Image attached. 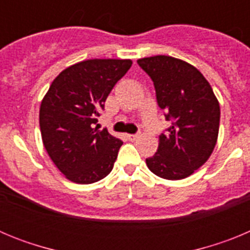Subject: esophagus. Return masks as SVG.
Listing matches in <instances>:
<instances>
[{
  "label": "esophagus",
  "instance_id": "34e87169",
  "mask_svg": "<svg viewBox=\"0 0 250 250\" xmlns=\"http://www.w3.org/2000/svg\"><path fill=\"white\" fill-rule=\"evenodd\" d=\"M126 138L129 139L130 141H134V140H136V139L139 138V134H127Z\"/></svg>",
  "mask_w": 250,
  "mask_h": 250
}]
</instances>
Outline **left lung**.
I'll use <instances>...</instances> for the list:
<instances>
[{"mask_svg":"<svg viewBox=\"0 0 250 250\" xmlns=\"http://www.w3.org/2000/svg\"><path fill=\"white\" fill-rule=\"evenodd\" d=\"M138 65L154 83L158 105L171 123L159 135V147L146 165L155 175L179 180L199 169L213 152L220 107L202 72L170 56L145 57Z\"/></svg>","mask_w":250,"mask_h":250,"instance_id":"8db88e82","label":"left lung"}]
</instances>
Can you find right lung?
I'll list each match as a JSON object with an SVG mask.
<instances>
[{
	"label": "right lung",
	"mask_w": 250,
	"mask_h": 250,
	"mask_svg": "<svg viewBox=\"0 0 250 250\" xmlns=\"http://www.w3.org/2000/svg\"><path fill=\"white\" fill-rule=\"evenodd\" d=\"M131 60H87L52 81L40 107V129L51 160L68 180L91 184L109 175L123 141L99 130L98 116Z\"/></svg>",
	"instance_id": "right-lung-1"
}]
</instances>
